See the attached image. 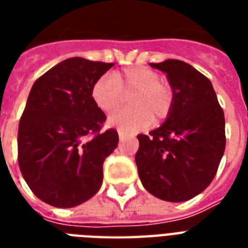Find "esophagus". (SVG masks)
Wrapping results in <instances>:
<instances>
[{"label":"esophagus","instance_id":"esophagus-1","mask_svg":"<svg viewBox=\"0 0 248 248\" xmlns=\"http://www.w3.org/2000/svg\"><path fill=\"white\" fill-rule=\"evenodd\" d=\"M118 136H120V140H124V139H130V138H132L131 135H128V134H126V132L124 131H118Z\"/></svg>","mask_w":248,"mask_h":248}]
</instances>
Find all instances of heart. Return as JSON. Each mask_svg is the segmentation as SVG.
<instances>
[{"instance_id":"heart-1","label":"heart","mask_w":248,"mask_h":248,"mask_svg":"<svg viewBox=\"0 0 248 248\" xmlns=\"http://www.w3.org/2000/svg\"><path fill=\"white\" fill-rule=\"evenodd\" d=\"M128 96V108L109 116V124L122 131H135L151 124L166 120L172 110L175 93L172 86L159 79L158 72L145 67L124 68L112 76H101L91 89V97L97 108L108 113L117 109Z\"/></svg>"}]
</instances>
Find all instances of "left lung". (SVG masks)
Instances as JSON below:
<instances>
[{
    "mask_svg": "<svg viewBox=\"0 0 248 248\" xmlns=\"http://www.w3.org/2000/svg\"><path fill=\"white\" fill-rule=\"evenodd\" d=\"M175 93L161 127L139 134L135 162L144 188L159 200L184 202L214 180L225 151V118L210 79L176 59L151 63Z\"/></svg>",
    "mask_w": 248,
    "mask_h": 248,
    "instance_id": "left-lung-1",
    "label": "left lung"
}]
</instances>
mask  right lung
Wrapping results in <instances>:
<instances>
[{"label":"right lung","instance_id":"1","mask_svg":"<svg viewBox=\"0 0 248 248\" xmlns=\"http://www.w3.org/2000/svg\"><path fill=\"white\" fill-rule=\"evenodd\" d=\"M113 63L71 58L33 83L17 131V162L36 197L75 207L103 183V162L117 148L114 128L91 97L93 85Z\"/></svg>","mask_w":248,"mask_h":248}]
</instances>
